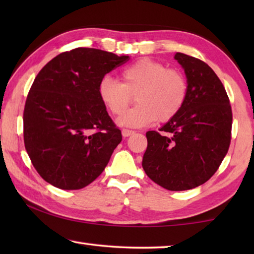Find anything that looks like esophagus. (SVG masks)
Instances as JSON below:
<instances>
[{
	"label": "esophagus",
	"mask_w": 254,
	"mask_h": 254,
	"mask_svg": "<svg viewBox=\"0 0 254 254\" xmlns=\"http://www.w3.org/2000/svg\"><path fill=\"white\" fill-rule=\"evenodd\" d=\"M132 134H134V131L127 130V128H123V130H122V135H123L124 137H127V136H130V135H132Z\"/></svg>",
	"instance_id": "1"
}]
</instances>
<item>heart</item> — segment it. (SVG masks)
<instances>
[{
    "label": "heart",
    "mask_w": 254,
    "mask_h": 254,
    "mask_svg": "<svg viewBox=\"0 0 254 254\" xmlns=\"http://www.w3.org/2000/svg\"><path fill=\"white\" fill-rule=\"evenodd\" d=\"M104 105L113 115H122L135 96L138 104L118 120L123 127H140L154 121L168 122L183 110L188 96L184 72L157 60L143 58L121 71V81L104 77L98 86Z\"/></svg>",
    "instance_id": "heart-1"
}]
</instances>
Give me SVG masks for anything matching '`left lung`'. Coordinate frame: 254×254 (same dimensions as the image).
I'll list each match as a JSON object with an SVG mask.
<instances>
[{
    "label": "left lung",
    "instance_id": "8db88e82",
    "mask_svg": "<svg viewBox=\"0 0 254 254\" xmlns=\"http://www.w3.org/2000/svg\"><path fill=\"white\" fill-rule=\"evenodd\" d=\"M188 81L183 110L160 130L148 131L142 167L168 190H187L216 173L229 151L232 109L222 81L200 59L176 53Z\"/></svg>",
    "mask_w": 254,
    "mask_h": 254
}]
</instances>
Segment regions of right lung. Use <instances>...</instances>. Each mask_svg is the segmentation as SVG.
I'll use <instances>...</instances> for the list:
<instances>
[{
	"instance_id": "right-lung-1",
	"label": "right lung",
	"mask_w": 254,
	"mask_h": 254,
	"mask_svg": "<svg viewBox=\"0 0 254 254\" xmlns=\"http://www.w3.org/2000/svg\"><path fill=\"white\" fill-rule=\"evenodd\" d=\"M128 59L81 47L56 56L34 78L23 111V139L30 160L47 183L74 190L105 169L122 134L98 86Z\"/></svg>"
}]
</instances>
